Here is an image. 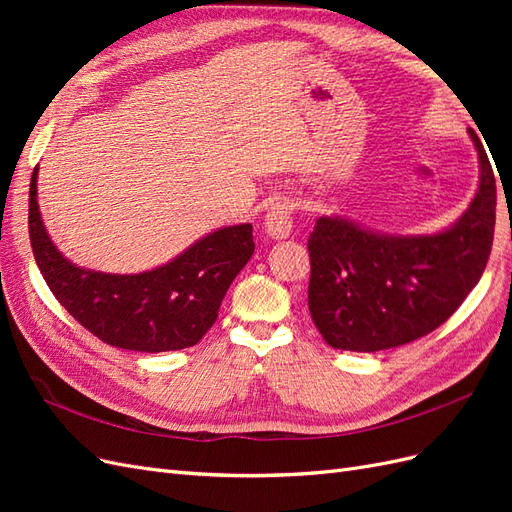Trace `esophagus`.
<instances>
[{"instance_id": "esophagus-1", "label": "esophagus", "mask_w": 512, "mask_h": 512, "mask_svg": "<svg viewBox=\"0 0 512 512\" xmlns=\"http://www.w3.org/2000/svg\"><path fill=\"white\" fill-rule=\"evenodd\" d=\"M265 232L271 239H286L292 232V205L286 198L275 200L265 215Z\"/></svg>"}]
</instances>
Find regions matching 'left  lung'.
Here are the masks:
<instances>
[{
  "label": "left lung",
  "mask_w": 512,
  "mask_h": 512,
  "mask_svg": "<svg viewBox=\"0 0 512 512\" xmlns=\"http://www.w3.org/2000/svg\"><path fill=\"white\" fill-rule=\"evenodd\" d=\"M470 136L480 181L451 228L393 237L339 215L316 220L307 305L329 346L378 352L410 344L451 318L478 284L493 245L495 177L483 143Z\"/></svg>",
  "instance_id": "1"
}]
</instances>
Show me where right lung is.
I'll return each instance as SVG.
<instances>
[{
  "label": "right lung",
  "mask_w": 512,
  "mask_h": 512,
  "mask_svg": "<svg viewBox=\"0 0 512 512\" xmlns=\"http://www.w3.org/2000/svg\"><path fill=\"white\" fill-rule=\"evenodd\" d=\"M38 166L29 183V241L55 299L104 344L168 352L198 344L213 327L228 286L254 254L252 224L226 226L166 265L115 275L76 267L53 245L38 211Z\"/></svg>",
  "instance_id": "right-lung-1"
}]
</instances>
